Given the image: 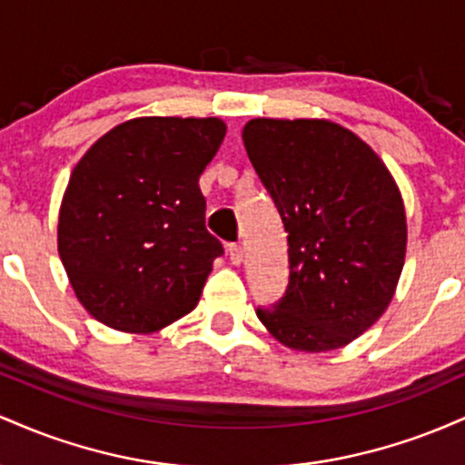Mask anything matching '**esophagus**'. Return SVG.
Returning a JSON list of instances; mask_svg holds the SVG:
<instances>
[{
  "instance_id": "34e87169",
  "label": "esophagus",
  "mask_w": 465,
  "mask_h": 465,
  "mask_svg": "<svg viewBox=\"0 0 465 465\" xmlns=\"http://www.w3.org/2000/svg\"><path fill=\"white\" fill-rule=\"evenodd\" d=\"M227 255H229V262L238 266L240 262H242V258H244V251H242V247H240V244L232 242V244H227Z\"/></svg>"
}]
</instances>
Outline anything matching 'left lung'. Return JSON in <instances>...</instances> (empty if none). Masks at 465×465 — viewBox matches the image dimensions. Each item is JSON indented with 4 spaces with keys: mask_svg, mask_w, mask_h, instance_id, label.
Segmentation results:
<instances>
[{
    "mask_svg": "<svg viewBox=\"0 0 465 465\" xmlns=\"http://www.w3.org/2000/svg\"><path fill=\"white\" fill-rule=\"evenodd\" d=\"M242 142L288 233V286L255 314L286 348H343L381 319L404 266L407 216L387 165L328 120L244 124Z\"/></svg>",
    "mask_w": 465,
    "mask_h": 465,
    "instance_id": "left-lung-1",
    "label": "left lung"
}]
</instances>
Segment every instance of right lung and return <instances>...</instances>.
Returning <instances> with one entry per match:
<instances>
[{
	"label": "right lung",
	"mask_w": 465,
	"mask_h": 465,
	"mask_svg": "<svg viewBox=\"0 0 465 465\" xmlns=\"http://www.w3.org/2000/svg\"><path fill=\"white\" fill-rule=\"evenodd\" d=\"M218 117H137L111 129L69 177L58 255L78 302L122 332L194 311L221 240L199 177L225 140Z\"/></svg>",
	"instance_id": "add662e5"
}]
</instances>
